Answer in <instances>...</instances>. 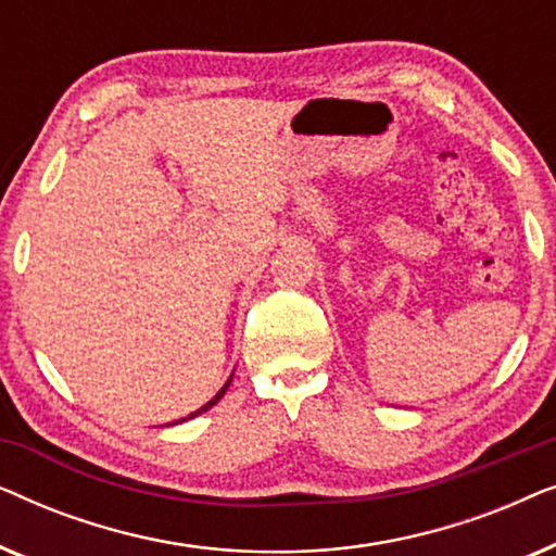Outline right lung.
Segmentation results:
<instances>
[{
	"label": "right lung",
	"instance_id": "add662e5",
	"mask_svg": "<svg viewBox=\"0 0 556 556\" xmlns=\"http://www.w3.org/2000/svg\"><path fill=\"white\" fill-rule=\"evenodd\" d=\"M230 382H232V377H230V379H227V382H225V387H223V390H219V392L215 394V397H212V400L207 402V405H204V407H200V409H197V413H192V415H189V417H181V420H174V425H177V422H185V420H192V417H197V415H202V413H204V409H210L212 405H217V402H219V397H223V394L227 392V387H230Z\"/></svg>",
	"mask_w": 556,
	"mask_h": 556
}]
</instances>
